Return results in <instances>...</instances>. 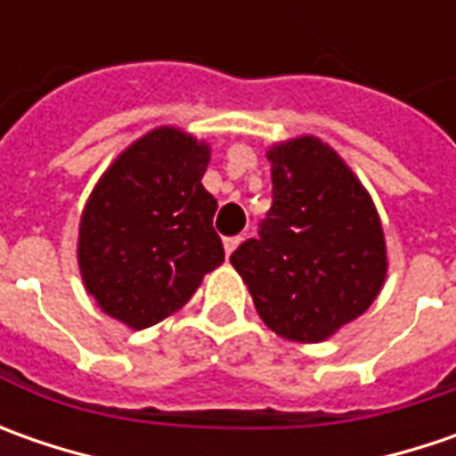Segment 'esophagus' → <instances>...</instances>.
<instances>
[{
	"instance_id": "obj_1",
	"label": "esophagus",
	"mask_w": 456,
	"mask_h": 456,
	"mask_svg": "<svg viewBox=\"0 0 456 456\" xmlns=\"http://www.w3.org/2000/svg\"><path fill=\"white\" fill-rule=\"evenodd\" d=\"M240 240H243V238H240V236L225 238V243H223V246H225V256H231V254H233V251H236L238 246H240Z\"/></svg>"
}]
</instances>
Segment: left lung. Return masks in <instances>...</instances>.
Returning <instances> with one entry per match:
<instances>
[{"instance_id": "8db88e82", "label": "left lung", "mask_w": 456, "mask_h": 456, "mask_svg": "<svg viewBox=\"0 0 456 456\" xmlns=\"http://www.w3.org/2000/svg\"><path fill=\"white\" fill-rule=\"evenodd\" d=\"M273 205L233 269L279 338L322 342L358 320L386 284L388 256L376 202L338 151L312 134L276 142Z\"/></svg>"}]
</instances>
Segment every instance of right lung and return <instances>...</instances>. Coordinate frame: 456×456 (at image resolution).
I'll use <instances>...</instances> for the list:
<instances>
[{"label": "right lung", "instance_id": "add662e5", "mask_svg": "<svg viewBox=\"0 0 456 456\" xmlns=\"http://www.w3.org/2000/svg\"><path fill=\"white\" fill-rule=\"evenodd\" d=\"M210 144L177 126L132 142L80 213L78 269L101 312L132 330L183 309L223 264L218 200L202 187Z\"/></svg>", "mask_w": 456, "mask_h": 456}]
</instances>
